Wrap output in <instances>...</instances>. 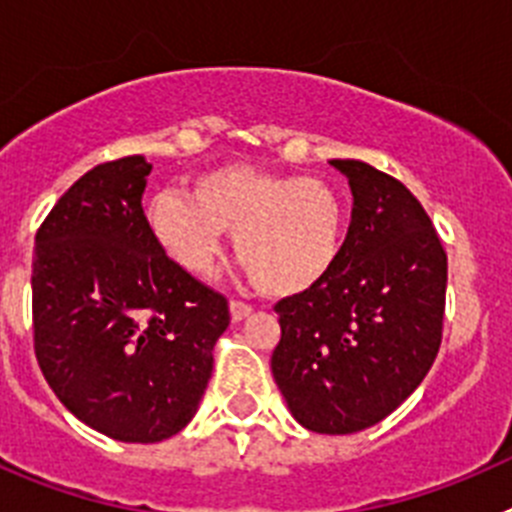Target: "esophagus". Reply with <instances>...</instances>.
I'll use <instances>...</instances> for the list:
<instances>
[{
    "instance_id": "esophagus-1",
    "label": "esophagus",
    "mask_w": 512,
    "mask_h": 512,
    "mask_svg": "<svg viewBox=\"0 0 512 512\" xmlns=\"http://www.w3.org/2000/svg\"><path fill=\"white\" fill-rule=\"evenodd\" d=\"M248 315H251V305H246V302L241 300L230 302V318H233V323H241Z\"/></svg>"
}]
</instances>
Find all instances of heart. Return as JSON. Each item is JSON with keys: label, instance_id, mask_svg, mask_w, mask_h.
I'll return each instance as SVG.
<instances>
[{"label": "heart", "instance_id": "b5f03b06", "mask_svg": "<svg viewBox=\"0 0 512 512\" xmlns=\"http://www.w3.org/2000/svg\"><path fill=\"white\" fill-rule=\"evenodd\" d=\"M153 241L174 264L205 277L233 233L235 256L261 292L300 295L328 277L346 228L338 192L323 179L287 176L248 164L197 176L192 197L161 189L146 202Z\"/></svg>", "mask_w": 512, "mask_h": 512}]
</instances>
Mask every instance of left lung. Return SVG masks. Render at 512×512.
Here are the masks:
<instances>
[{
    "label": "left lung",
    "mask_w": 512,
    "mask_h": 512,
    "mask_svg": "<svg viewBox=\"0 0 512 512\" xmlns=\"http://www.w3.org/2000/svg\"><path fill=\"white\" fill-rule=\"evenodd\" d=\"M354 194L328 277L277 302L271 374L307 431H364L408 400L441 346L446 251L431 217L395 176L333 158Z\"/></svg>",
    "instance_id": "8db88e82"
}]
</instances>
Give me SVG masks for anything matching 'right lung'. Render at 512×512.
Returning a JSON list of instances; mask_svg holds the SVG:
<instances>
[{
    "label": "right lung",
    "mask_w": 512,
    "mask_h": 512,
    "mask_svg": "<svg viewBox=\"0 0 512 512\" xmlns=\"http://www.w3.org/2000/svg\"><path fill=\"white\" fill-rule=\"evenodd\" d=\"M151 164L94 166L35 235L33 330L45 382L81 423L156 443L194 418L228 300L153 241L143 212Z\"/></svg>",
    "instance_id": "right-lung-1"
}]
</instances>
